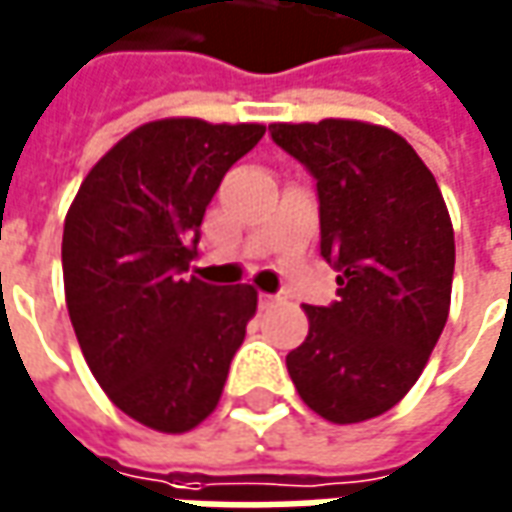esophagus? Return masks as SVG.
<instances>
[{"mask_svg": "<svg viewBox=\"0 0 512 512\" xmlns=\"http://www.w3.org/2000/svg\"><path fill=\"white\" fill-rule=\"evenodd\" d=\"M283 297H274V294H260V308H274V305H280Z\"/></svg>", "mask_w": 512, "mask_h": 512, "instance_id": "esophagus-1", "label": "esophagus"}]
</instances>
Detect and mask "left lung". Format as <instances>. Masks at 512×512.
Segmentation results:
<instances>
[{"label":"left lung","instance_id":"8db88e82","mask_svg":"<svg viewBox=\"0 0 512 512\" xmlns=\"http://www.w3.org/2000/svg\"><path fill=\"white\" fill-rule=\"evenodd\" d=\"M271 139L314 173L322 257L339 302L305 305L308 336L285 356L308 409L364 423L415 387L446 328L454 227L415 148L361 120L271 123Z\"/></svg>","mask_w":512,"mask_h":512}]
</instances>
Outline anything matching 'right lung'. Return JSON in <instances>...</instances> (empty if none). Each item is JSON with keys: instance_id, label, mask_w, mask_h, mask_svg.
<instances>
[{"instance_id": "obj_1", "label": "right lung", "mask_w": 512, "mask_h": 512, "mask_svg": "<svg viewBox=\"0 0 512 512\" xmlns=\"http://www.w3.org/2000/svg\"><path fill=\"white\" fill-rule=\"evenodd\" d=\"M260 123L165 117L134 128L86 173L64 221V294L83 358L137 423L184 434L215 412L257 311L252 285L187 277L218 184Z\"/></svg>"}]
</instances>
